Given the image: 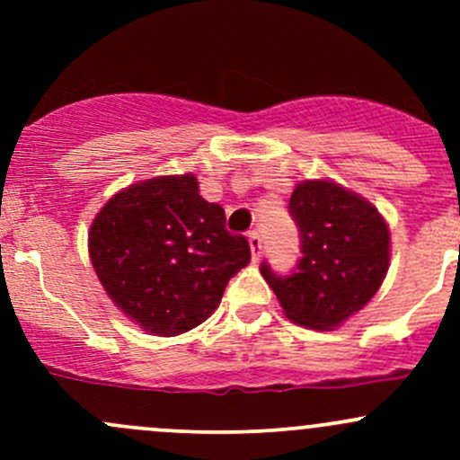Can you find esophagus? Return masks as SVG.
Instances as JSON below:
<instances>
[{
  "label": "esophagus",
  "mask_w": 460,
  "mask_h": 460,
  "mask_svg": "<svg viewBox=\"0 0 460 460\" xmlns=\"http://www.w3.org/2000/svg\"><path fill=\"white\" fill-rule=\"evenodd\" d=\"M249 247H252L253 260H258L262 253V238H260L258 231H249Z\"/></svg>",
  "instance_id": "obj_1"
}]
</instances>
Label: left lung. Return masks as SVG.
<instances>
[{
  "label": "left lung",
  "mask_w": 460,
  "mask_h": 460,
  "mask_svg": "<svg viewBox=\"0 0 460 460\" xmlns=\"http://www.w3.org/2000/svg\"><path fill=\"white\" fill-rule=\"evenodd\" d=\"M300 234L296 267L280 276L264 260L260 273L294 323L338 327L372 300L389 264V229L363 198L333 182H303L289 200Z\"/></svg>",
  "instance_id": "1"
}]
</instances>
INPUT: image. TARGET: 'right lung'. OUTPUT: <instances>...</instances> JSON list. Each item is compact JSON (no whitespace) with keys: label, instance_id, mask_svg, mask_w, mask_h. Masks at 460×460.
Listing matches in <instances>:
<instances>
[{"label":"right lung","instance_id":"obj_1","mask_svg":"<svg viewBox=\"0 0 460 460\" xmlns=\"http://www.w3.org/2000/svg\"><path fill=\"white\" fill-rule=\"evenodd\" d=\"M88 252L111 300L155 336H178L211 316L252 258L247 238L226 231L225 208L204 200L193 175L153 178L111 198Z\"/></svg>","mask_w":460,"mask_h":460}]
</instances>
